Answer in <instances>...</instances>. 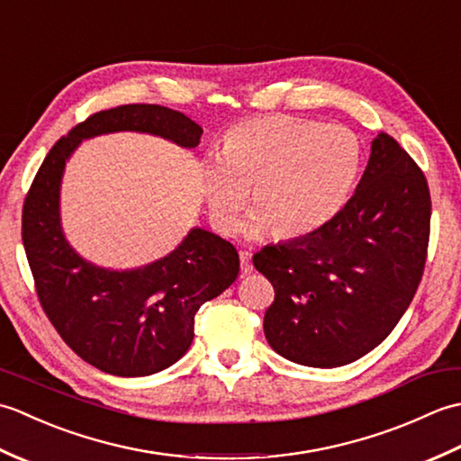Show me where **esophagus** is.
Here are the masks:
<instances>
[{"instance_id": "34e87169", "label": "esophagus", "mask_w": 461, "mask_h": 461, "mask_svg": "<svg viewBox=\"0 0 461 461\" xmlns=\"http://www.w3.org/2000/svg\"><path fill=\"white\" fill-rule=\"evenodd\" d=\"M240 266H241L243 276H248V273L253 271V263H251V253L249 251H240Z\"/></svg>"}]
</instances>
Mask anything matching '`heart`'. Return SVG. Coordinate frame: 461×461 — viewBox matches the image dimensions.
Wrapping results in <instances>:
<instances>
[{
    "label": "heart",
    "instance_id": "1",
    "mask_svg": "<svg viewBox=\"0 0 461 461\" xmlns=\"http://www.w3.org/2000/svg\"><path fill=\"white\" fill-rule=\"evenodd\" d=\"M362 160V142L345 126L289 114L256 116L231 126L220 156L205 160L202 190L221 231L238 228L251 185L258 208L248 221L249 233L273 225L279 236H301L345 208Z\"/></svg>",
    "mask_w": 461,
    "mask_h": 461
}]
</instances>
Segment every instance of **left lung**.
<instances>
[{"label": "left lung", "mask_w": 461, "mask_h": 461, "mask_svg": "<svg viewBox=\"0 0 461 461\" xmlns=\"http://www.w3.org/2000/svg\"><path fill=\"white\" fill-rule=\"evenodd\" d=\"M429 215L424 172L380 132L355 194L335 218L253 256L276 289L263 319L269 347L315 368L348 365L376 348L422 279Z\"/></svg>", "instance_id": "1"}]
</instances>
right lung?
<instances>
[{
    "label": "right lung",
    "instance_id": "obj_1",
    "mask_svg": "<svg viewBox=\"0 0 461 461\" xmlns=\"http://www.w3.org/2000/svg\"><path fill=\"white\" fill-rule=\"evenodd\" d=\"M124 131L182 149H195L203 132L160 104H122L89 116L45 156L23 203L22 236L39 301L67 345L109 375L149 376L185 355L195 312L236 281L240 256L202 228H192L168 256L136 269L95 266L73 249L61 225L65 164L83 140Z\"/></svg>",
    "mask_w": 461,
    "mask_h": 461
}]
</instances>
